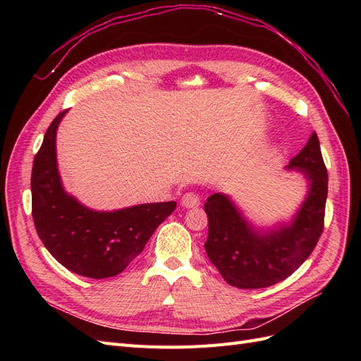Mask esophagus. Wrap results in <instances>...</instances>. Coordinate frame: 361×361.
I'll use <instances>...</instances> for the list:
<instances>
[{
  "label": "esophagus",
  "instance_id": "1",
  "mask_svg": "<svg viewBox=\"0 0 361 361\" xmlns=\"http://www.w3.org/2000/svg\"><path fill=\"white\" fill-rule=\"evenodd\" d=\"M180 203L185 207H195V206L200 204V199L195 192H187V194H183Z\"/></svg>",
  "mask_w": 361,
  "mask_h": 361
}]
</instances>
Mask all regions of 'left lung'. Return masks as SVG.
I'll list each match as a JSON object with an SVG mask.
<instances>
[{
	"mask_svg": "<svg viewBox=\"0 0 361 361\" xmlns=\"http://www.w3.org/2000/svg\"><path fill=\"white\" fill-rule=\"evenodd\" d=\"M288 169H298L310 182L307 199L290 224L257 233L224 194L207 197V239L204 250L223 279L239 289L276 285L293 274L318 244L325 216L329 174L319 138L313 133Z\"/></svg>",
	"mask_w": 361,
	"mask_h": 361,
	"instance_id": "left-lung-1",
	"label": "left lung"
}]
</instances>
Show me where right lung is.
I'll use <instances>...</instances> for the list:
<instances>
[{
    "label": "right lung",
    "instance_id": "1",
    "mask_svg": "<svg viewBox=\"0 0 361 361\" xmlns=\"http://www.w3.org/2000/svg\"><path fill=\"white\" fill-rule=\"evenodd\" d=\"M68 110L52 120L31 171V214L39 238L60 264L78 276L120 274L176 209V202L138 204L114 212L82 206L63 190L56 157V134Z\"/></svg>",
    "mask_w": 361,
    "mask_h": 361
}]
</instances>
